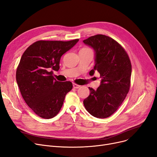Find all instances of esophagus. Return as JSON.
<instances>
[{
	"mask_svg": "<svg viewBox=\"0 0 157 157\" xmlns=\"http://www.w3.org/2000/svg\"><path fill=\"white\" fill-rule=\"evenodd\" d=\"M80 86H81L80 85H79L76 84V83H73V87L74 88H79Z\"/></svg>",
	"mask_w": 157,
	"mask_h": 157,
	"instance_id": "34e87169",
	"label": "esophagus"
}]
</instances>
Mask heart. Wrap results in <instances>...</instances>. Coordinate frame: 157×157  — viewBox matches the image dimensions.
<instances>
[{"label": "heart", "mask_w": 157, "mask_h": 157, "mask_svg": "<svg viewBox=\"0 0 157 157\" xmlns=\"http://www.w3.org/2000/svg\"><path fill=\"white\" fill-rule=\"evenodd\" d=\"M79 51H83V52H92V50L90 48H88V47H83V48L81 49Z\"/></svg>", "instance_id": "1"}]
</instances>
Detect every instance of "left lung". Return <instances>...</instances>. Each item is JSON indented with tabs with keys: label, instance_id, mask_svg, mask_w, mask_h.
Here are the masks:
<instances>
[{
	"label": "left lung",
	"instance_id": "left-lung-1",
	"mask_svg": "<svg viewBox=\"0 0 157 157\" xmlns=\"http://www.w3.org/2000/svg\"><path fill=\"white\" fill-rule=\"evenodd\" d=\"M95 52V65L89 72L98 71L101 85L94 90L89 87L90 95L84 99L86 110L92 116L110 117L121 105L130 87L132 64L126 51L113 38L97 35L83 40Z\"/></svg>",
	"mask_w": 157,
	"mask_h": 157
}]
</instances>
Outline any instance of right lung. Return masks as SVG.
Masks as SVG:
<instances>
[{
  "label": "right lung",
  "instance_id": "add662e5",
  "mask_svg": "<svg viewBox=\"0 0 157 157\" xmlns=\"http://www.w3.org/2000/svg\"><path fill=\"white\" fill-rule=\"evenodd\" d=\"M78 41L39 40L22 54L17 69V82L26 104L39 117L48 119L56 116L66 94L72 90L71 81H57L52 70H59L61 57Z\"/></svg>",
  "mask_w": 157,
  "mask_h": 157
}]
</instances>
